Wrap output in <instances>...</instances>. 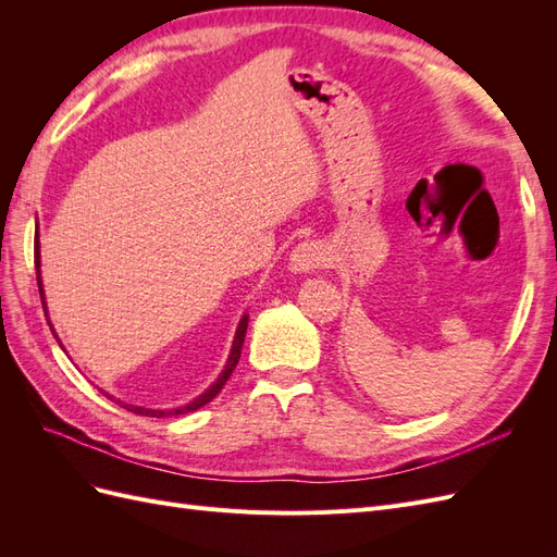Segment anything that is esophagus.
Returning a JSON list of instances; mask_svg holds the SVG:
<instances>
[{
	"label": "esophagus",
	"instance_id": "obj_1",
	"mask_svg": "<svg viewBox=\"0 0 557 557\" xmlns=\"http://www.w3.org/2000/svg\"><path fill=\"white\" fill-rule=\"evenodd\" d=\"M327 262V250L320 242H301L290 252V269L295 274L315 272Z\"/></svg>",
	"mask_w": 557,
	"mask_h": 557
}]
</instances>
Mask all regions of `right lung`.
Wrapping results in <instances>:
<instances>
[{"label":"right lung","mask_w":557,"mask_h":557,"mask_svg":"<svg viewBox=\"0 0 557 557\" xmlns=\"http://www.w3.org/2000/svg\"><path fill=\"white\" fill-rule=\"evenodd\" d=\"M39 237H37V244H35V267H37V283H39V293H41V305H44V285H41V274H39ZM44 311H46V307H44ZM246 327H248V313L239 320V327H237V334H234V342H232V350H230V358H227V364H225V369L221 372V376H218V381L211 385V387H207L205 393H201L197 399H193L190 404H185V407H181V409H172V411H158V409H144V407H134V404H123V407L127 409V411H132V413H139V416H153V418H162V416H181V413H188V411H197L199 407H205V404H209L218 393L223 391V385L227 383V379L232 376V372H234V367H237V362H239V358H242V346H244V336H246ZM50 330H53V325H50ZM53 334H55V330H53ZM58 336V334H55ZM107 397H111V395H107ZM113 399V397H111ZM121 404V401H117Z\"/></svg>","instance_id":"1"}]
</instances>
